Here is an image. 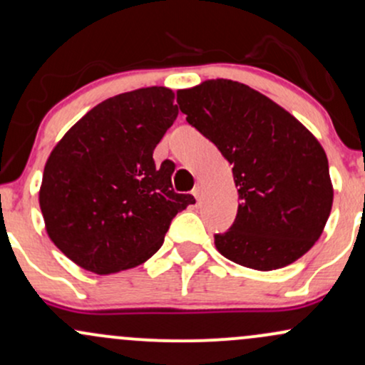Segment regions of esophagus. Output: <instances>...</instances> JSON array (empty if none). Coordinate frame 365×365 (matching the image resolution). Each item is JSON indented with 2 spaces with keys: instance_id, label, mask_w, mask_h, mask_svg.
Instances as JSON below:
<instances>
[{
  "instance_id": "esophagus-1",
  "label": "esophagus",
  "mask_w": 365,
  "mask_h": 365,
  "mask_svg": "<svg viewBox=\"0 0 365 365\" xmlns=\"http://www.w3.org/2000/svg\"><path fill=\"white\" fill-rule=\"evenodd\" d=\"M200 192H202V188H200V185H195L194 190H192V194H194V197L197 200L200 199Z\"/></svg>"
}]
</instances>
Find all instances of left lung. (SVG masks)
<instances>
[{
    "label": "left lung",
    "mask_w": 365,
    "mask_h": 365,
    "mask_svg": "<svg viewBox=\"0 0 365 365\" xmlns=\"http://www.w3.org/2000/svg\"><path fill=\"white\" fill-rule=\"evenodd\" d=\"M187 121L233 166L237 217L216 233L230 261L259 271L279 269L321 237L333 206L324 149L282 106L245 83L206 81L178 91Z\"/></svg>",
    "instance_id": "left-lung-1"
}]
</instances>
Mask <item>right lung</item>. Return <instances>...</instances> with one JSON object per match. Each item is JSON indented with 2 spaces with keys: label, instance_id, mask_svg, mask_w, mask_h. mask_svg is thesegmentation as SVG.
<instances>
[{
  "label": "right lung",
  "instance_id": "right-lung-1",
  "mask_svg": "<svg viewBox=\"0 0 365 365\" xmlns=\"http://www.w3.org/2000/svg\"><path fill=\"white\" fill-rule=\"evenodd\" d=\"M166 87L125 92L78 120L46 163L39 204L46 230L66 257L96 274L148 261L190 194L171 185L173 166L153 153L178 106Z\"/></svg>",
  "mask_w": 365,
  "mask_h": 365
}]
</instances>
